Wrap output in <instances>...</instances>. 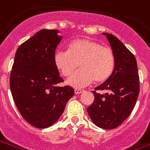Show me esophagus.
<instances>
[{
  "label": "esophagus",
  "instance_id": "esophagus-1",
  "mask_svg": "<svg viewBox=\"0 0 150 150\" xmlns=\"http://www.w3.org/2000/svg\"><path fill=\"white\" fill-rule=\"evenodd\" d=\"M84 91L82 89H75V95H79L81 93H83Z\"/></svg>",
  "mask_w": 150,
  "mask_h": 150
}]
</instances>
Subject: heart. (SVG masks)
Listing matches in <instances>:
<instances>
[{"mask_svg": "<svg viewBox=\"0 0 150 150\" xmlns=\"http://www.w3.org/2000/svg\"><path fill=\"white\" fill-rule=\"evenodd\" d=\"M55 67L65 77L75 72L67 83L73 87L86 86L95 80L102 83L110 78L115 67V57L110 48L96 41L78 39L70 42L68 51H57L54 55Z\"/></svg>", "mask_w": 150, "mask_h": 150, "instance_id": "b5f03b06", "label": "heart"}]
</instances>
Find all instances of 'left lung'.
<instances>
[{"instance_id":"obj_1","label":"left lung","mask_w":150,"mask_h":150,"mask_svg":"<svg viewBox=\"0 0 150 150\" xmlns=\"http://www.w3.org/2000/svg\"><path fill=\"white\" fill-rule=\"evenodd\" d=\"M103 34L108 39L115 55V70L108 80L92 91L95 100L86 110L96 126L111 129L121 125L134 109L139 95V76L134 55L116 36Z\"/></svg>"}]
</instances>
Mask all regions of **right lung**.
<instances>
[{"label":"right lung","mask_w":150,"mask_h":150,"mask_svg":"<svg viewBox=\"0 0 150 150\" xmlns=\"http://www.w3.org/2000/svg\"><path fill=\"white\" fill-rule=\"evenodd\" d=\"M58 30L41 29L16 50L10 75V90L17 109L28 122L44 129L55 124L74 95L54 64L62 40Z\"/></svg>","instance_id":"obj_1"}]
</instances>
